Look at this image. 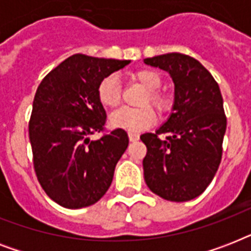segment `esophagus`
Returning a JSON list of instances; mask_svg holds the SVG:
<instances>
[{
	"label": "esophagus",
	"mask_w": 251,
	"mask_h": 251,
	"mask_svg": "<svg viewBox=\"0 0 251 251\" xmlns=\"http://www.w3.org/2000/svg\"><path fill=\"white\" fill-rule=\"evenodd\" d=\"M129 139H130V141H131V142L138 141V139H139V134L133 133V131H130V133H129Z\"/></svg>",
	"instance_id": "obj_1"
}]
</instances>
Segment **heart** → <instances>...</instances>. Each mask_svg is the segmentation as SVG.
<instances>
[{
	"label": "heart",
	"instance_id": "b5f03b06",
	"mask_svg": "<svg viewBox=\"0 0 251 251\" xmlns=\"http://www.w3.org/2000/svg\"><path fill=\"white\" fill-rule=\"evenodd\" d=\"M134 78L149 90L143 99V104L151 102L160 113L169 109L171 100L157 91L161 86L160 74L151 69H143L134 74ZM98 99L104 106L113 108L121 100V84L116 74L104 76L98 86ZM156 120L155 112L150 106L143 108H120L109 116V125L114 129L127 130V131H141L149 129Z\"/></svg>",
	"mask_w": 251,
	"mask_h": 251
}]
</instances>
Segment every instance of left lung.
<instances>
[{
	"instance_id": "8db88e82",
	"label": "left lung",
	"mask_w": 251,
	"mask_h": 251,
	"mask_svg": "<svg viewBox=\"0 0 251 251\" xmlns=\"http://www.w3.org/2000/svg\"><path fill=\"white\" fill-rule=\"evenodd\" d=\"M146 65L169 74L175 100L167 121L141 135L150 190L172 202H186L206 190L222 161L226 117L219 84L199 61L181 53L145 58ZM159 133H167L164 141Z\"/></svg>"
}]
</instances>
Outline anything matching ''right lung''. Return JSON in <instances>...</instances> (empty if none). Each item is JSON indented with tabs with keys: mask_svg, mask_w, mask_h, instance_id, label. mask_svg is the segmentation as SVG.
Segmentation results:
<instances>
[{
	"mask_svg": "<svg viewBox=\"0 0 251 251\" xmlns=\"http://www.w3.org/2000/svg\"><path fill=\"white\" fill-rule=\"evenodd\" d=\"M130 60L74 54L49 73L37 87L28 133L37 179L49 198L65 208L95 204L109 189L114 168L129 145L125 130L98 141L106 113L98 99L104 76Z\"/></svg>",
	"mask_w": 251,
	"mask_h": 251,
	"instance_id": "add662e5",
	"label": "right lung"
}]
</instances>
